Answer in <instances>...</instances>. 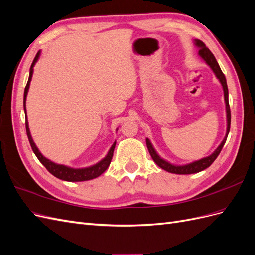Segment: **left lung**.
Wrapping results in <instances>:
<instances>
[{"label": "left lung", "instance_id": "1", "mask_svg": "<svg viewBox=\"0 0 255 255\" xmlns=\"http://www.w3.org/2000/svg\"><path fill=\"white\" fill-rule=\"evenodd\" d=\"M195 44L196 47L199 48V56L201 57L205 63L207 64V66H210V68L213 70V72L215 73L216 78H217L221 84V86L223 88V96H225V102H226V112H227V133L223 140L221 141V143L218 145V148L216 149L210 156L203 157L199 160L192 161L190 164H186V165H182V166H177V165H172L169 163V161L165 160L164 158H161L157 152L155 151V149L153 148V145L151 143V141L146 138L145 142H146V146H148V150L151 157L153 158V160L155 161L156 165L158 167H160L164 170L170 172V173H175V174H191V173H197L204 170V169L210 167L214 160L217 158V156L219 155L220 151L222 150L223 145L226 143L227 137L229 135L230 132V126H231V111H230V105H229V91H228V85H227V80L225 74L222 73L221 69L216 60L215 56L213 55V53L206 48V45L199 39H195Z\"/></svg>", "mask_w": 255, "mask_h": 255}]
</instances>
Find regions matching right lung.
I'll use <instances>...</instances> for the list:
<instances>
[{
    "label": "right lung",
    "mask_w": 255,
    "mask_h": 255,
    "mask_svg": "<svg viewBox=\"0 0 255 255\" xmlns=\"http://www.w3.org/2000/svg\"><path fill=\"white\" fill-rule=\"evenodd\" d=\"M40 56V51H38L36 57L34 58V61L32 66H30L29 69V76H28V81L24 89V98H23V106H24V113H25V127H26V134L28 137V141L30 143V146L35 153V155L37 156V158L39 159L40 163L47 168V170L53 174L54 176H56L57 179H60L63 181H68V182H82V181H89L92 179H96V177L101 175L107 168H109L112 158H113V154H114V150H115V145H116V141L113 143V145L111 146V149L107 153V155L102 159L100 160L99 163H97L94 166L90 167H86V168H71L68 167L65 165H59V164H55L53 163L52 160L45 158L42 154L40 153V151L38 150V148L36 146L32 135H30L29 132V128H28V121H27V116H26V97H27V92H28V88H29V84L30 81H32V76H33V72H34V66L37 63L38 58Z\"/></svg>",
    "instance_id": "right-lung-1"
}]
</instances>
